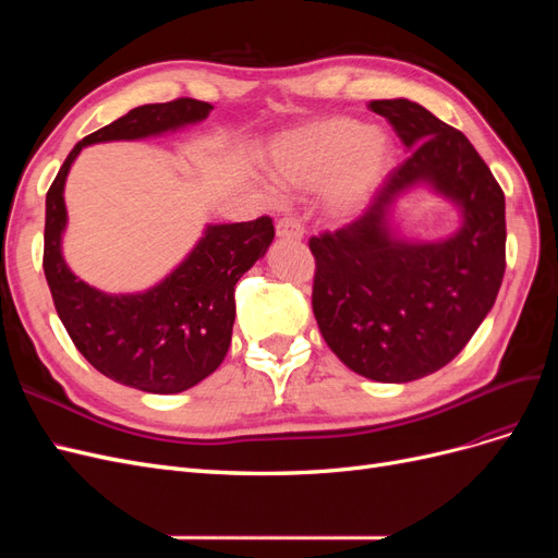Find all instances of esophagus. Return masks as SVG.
<instances>
[{"instance_id":"esophagus-1","label":"esophagus","mask_w":558,"mask_h":558,"mask_svg":"<svg viewBox=\"0 0 558 558\" xmlns=\"http://www.w3.org/2000/svg\"><path fill=\"white\" fill-rule=\"evenodd\" d=\"M302 226L295 221V218H281L277 223V238L279 240H291V242H300L302 240Z\"/></svg>"}]
</instances>
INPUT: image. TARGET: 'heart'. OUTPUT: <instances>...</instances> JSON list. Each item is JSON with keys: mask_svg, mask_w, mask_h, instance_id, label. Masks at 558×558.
<instances>
[{"mask_svg": "<svg viewBox=\"0 0 558 558\" xmlns=\"http://www.w3.org/2000/svg\"><path fill=\"white\" fill-rule=\"evenodd\" d=\"M269 172L289 189L326 186V209L337 221L361 214L396 165L388 134L349 116H330L283 132L269 148Z\"/></svg>", "mask_w": 558, "mask_h": 558, "instance_id": "obj_1", "label": "heart"}]
</instances>
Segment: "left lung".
Segmentation results:
<instances>
[{
    "instance_id": "1",
    "label": "left lung",
    "mask_w": 558,
    "mask_h": 558,
    "mask_svg": "<svg viewBox=\"0 0 558 558\" xmlns=\"http://www.w3.org/2000/svg\"><path fill=\"white\" fill-rule=\"evenodd\" d=\"M412 150L373 205L332 234L310 240L312 307L326 344L349 369L404 384L445 367L492 312L505 275V195L463 132L412 99L367 105ZM426 190L449 201L460 226L445 239L401 232L399 202Z\"/></svg>"
}]
</instances>
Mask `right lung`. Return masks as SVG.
<instances>
[{"label": "right lung", "instance_id": "right-lung-1", "mask_svg": "<svg viewBox=\"0 0 558 558\" xmlns=\"http://www.w3.org/2000/svg\"><path fill=\"white\" fill-rule=\"evenodd\" d=\"M211 109L197 99L130 109L72 148L46 195L44 272L62 326L95 369L146 393L189 391L223 363L232 340L234 283L265 256L275 226L267 216L207 223L195 246L154 286L107 293L78 279L64 260V183L86 146L165 137L202 123Z\"/></svg>", "mask_w": 558, "mask_h": 558}]
</instances>
